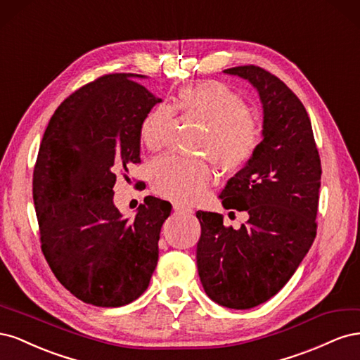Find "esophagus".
<instances>
[{
  "mask_svg": "<svg viewBox=\"0 0 360 360\" xmlns=\"http://www.w3.org/2000/svg\"><path fill=\"white\" fill-rule=\"evenodd\" d=\"M172 209H174V212H177V213H193V209L192 207H189V205H183V204H180V202H176L172 205Z\"/></svg>",
  "mask_w": 360,
  "mask_h": 360,
  "instance_id": "34e87169",
  "label": "esophagus"
}]
</instances>
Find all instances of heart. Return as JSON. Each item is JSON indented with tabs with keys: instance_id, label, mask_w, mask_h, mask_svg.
<instances>
[{
	"instance_id": "heart-1",
	"label": "heart",
	"mask_w": 360,
	"mask_h": 360,
	"mask_svg": "<svg viewBox=\"0 0 360 360\" xmlns=\"http://www.w3.org/2000/svg\"><path fill=\"white\" fill-rule=\"evenodd\" d=\"M177 108L207 124L201 151L212 156L224 169H237L250 160L259 144V127L249 117L243 97L221 82H202L183 89ZM174 108L156 106L141 126V141L150 151L165 147L172 132ZM153 191L160 197L181 204H192L204 197L214 181L209 162L168 155L150 167Z\"/></svg>"
}]
</instances>
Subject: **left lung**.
Here are the masks:
<instances>
[{"label":"left lung","instance_id":"left-lung-1","mask_svg":"<svg viewBox=\"0 0 360 360\" xmlns=\"http://www.w3.org/2000/svg\"><path fill=\"white\" fill-rule=\"evenodd\" d=\"M224 73L258 91L263 141L219 195L225 209L246 212L248 222L234 230L219 213L197 212V266L213 302L249 309L274 297L308 254L317 234L321 163L308 112L284 82L258 66Z\"/></svg>","mask_w":360,"mask_h":360}]
</instances>
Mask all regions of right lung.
Instances as JSON below:
<instances>
[{"label":"right lung","mask_w":360,"mask_h":360,"mask_svg":"<svg viewBox=\"0 0 360 360\" xmlns=\"http://www.w3.org/2000/svg\"><path fill=\"white\" fill-rule=\"evenodd\" d=\"M105 75L70 94L43 135L32 174L41 252L75 297L102 308L143 294L159 258L171 204L146 197L134 219L114 205L117 176L139 163L141 126L162 99L136 82Z\"/></svg>","instance_id":"add662e5"}]
</instances>
